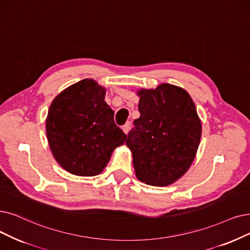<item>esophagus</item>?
Returning <instances> with one entry per match:
<instances>
[{
  "label": "esophagus",
  "mask_w": 250,
  "mask_h": 250,
  "mask_svg": "<svg viewBox=\"0 0 250 250\" xmlns=\"http://www.w3.org/2000/svg\"><path fill=\"white\" fill-rule=\"evenodd\" d=\"M130 122H127L123 127H122V130L124 131V133L125 134H128V132H129V130H130Z\"/></svg>",
  "instance_id": "1"
}]
</instances>
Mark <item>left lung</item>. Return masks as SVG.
I'll return each mask as SVG.
<instances>
[{"label":"left lung","instance_id":"1","mask_svg":"<svg viewBox=\"0 0 250 250\" xmlns=\"http://www.w3.org/2000/svg\"><path fill=\"white\" fill-rule=\"evenodd\" d=\"M134 128L126 146L141 182L166 187L181 178L192 165L202 134L201 120L185 89L168 83L139 89Z\"/></svg>","mask_w":250,"mask_h":250}]
</instances>
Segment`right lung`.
<instances>
[{"instance_id": "1", "label": "right lung", "mask_w": 250, "mask_h": 250, "mask_svg": "<svg viewBox=\"0 0 250 250\" xmlns=\"http://www.w3.org/2000/svg\"><path fill=\"white\" fill-rule=\"evenodd\" d=\"M105 88L84 79L53 99L46 119L48 144L57 163L78 176L102 173L127 135L104 102Z\"/></svg>"}]
</instances>
